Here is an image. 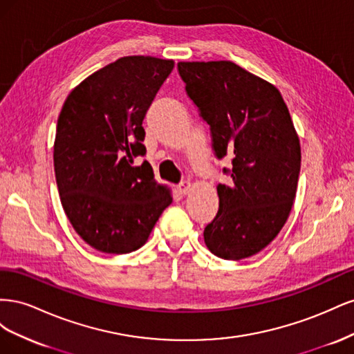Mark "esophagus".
Here are the masks:
<instances>
[{"label": "esophagus", "mask_w": 354, "mask_h": 354, "mask_svg": "<svg viewBox=\"0 0 354 354\" xmlns=\"http://www.w3.org/2000/svg\"><path fill=\"white\" fill-rule=\"evenodd\" d=\"M177 190L180 192L181 195H187L189 192L192 190V185H190V181H181V183L177 186Z\"/></svg>", "instance_id": "esophagus-1"}]
</instances>
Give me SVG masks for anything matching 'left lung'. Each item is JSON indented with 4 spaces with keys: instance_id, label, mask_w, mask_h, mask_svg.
I'll return each mask as SVG.
<instances>
[{
    "instance_id": "obj_1",
    "label": "left lung",
    "mask_w": 354,
    "mask_h": 354,
    "mask_svg": "<svg viewBox=\"0 0 354 354\" xmlns=\"http://www.w3.org/2000/svg\"><path fill=\"white\" fill-rule=\"evenodd\" d=\"M186 93L209 125L229 185H218V212L203 230L208 250L224 260L260 252L281 232L295 199L301 147L274 85L229 60L180 62Z\"/></svg>"
}]
</instances>
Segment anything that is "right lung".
I'll return each instance as SVG.
<instances>
[{"label": "right lung", "instance_id": "right-lung-1", "mask_svg": "<svg viewBox=\"0 0 354 354\" xmlns=\"http://www.w3.org/2000/svg\"><path fill=\"white\" fill-rule=\"evenodd\" d=\"M173 60L121 57L75 87L63 104L55 173L63 209L94 250L128 254L143 246L173 202L146 155L143 120Z\"/></svg>", "mask_w": 354, "mask_h": 354}]
</instances>
